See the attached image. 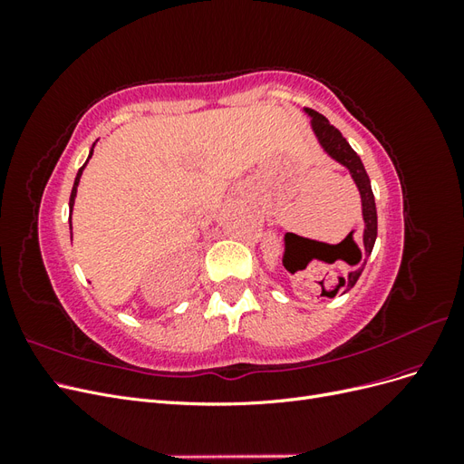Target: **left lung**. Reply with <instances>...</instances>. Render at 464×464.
Segmentation results:
<instances>
[{
    "mask_svg": "<svg viewBox=\"0 0 464 464\" xmlns=\"http://www.w3.org/2000/svg\"><path fill=\"white\" fill-rule=\"evenodd\" d=\"M305 114L312 118V130L317 137L319 145L323 147L331 159H334L339 164L346 166L350 176H353L354 184L360 191V198H362V217H363V247L360 249L356 244V254L358 259L354 261V265L362 260V263L356 266L354 271H350L346 276H339V288L327 292L325 296L334 298L336 294H346L350 288L356 285V280L360 278L363 266H366V257L372 254L373 244H375V237H377V210H375V199H373V191H372V184H370V178L366 174V168H363L362 160L358 154L354 152V149L348 145L346 139L343 137V133L334 128V125L329 123V120L325 116H321L319 111L312 110V108H305Z\"/></svg>",
    "mask_w": 464,
    "mask_h": 464,
    "instance_id": "obj_1",
    "label": "left lung"
}]
</instances>
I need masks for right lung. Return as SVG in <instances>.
<instances>
[{
    "instance_id": "obj_1",
    "label": "right lung",
    "mask_w": 464,
    "mask_h": 464,
    "mask_svg": "<svg viewBox=\"0 0 464 464\" xmlns=\"http://www.w3.org/2000/svg\"><path fill=\"white\" fill-rule=\"evenodd\" d=\"M94 147V145H92ZM92 157V149H91V152H89V159ZM89 159H87V162H89ZM87 162L82 164L81 168H79V172H77V178H75V184H73V189H72V198H69V228H72V210H73V203H75V198H77V186H79V179H81V174H82V170H85V166H87Z\"/></svg>"
}]
</instances>
